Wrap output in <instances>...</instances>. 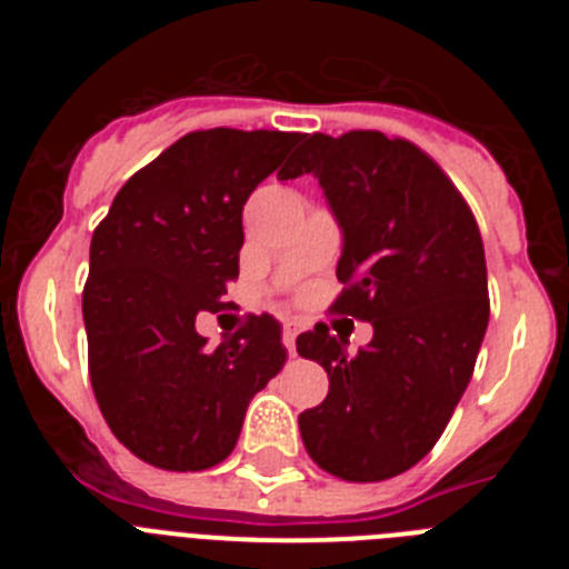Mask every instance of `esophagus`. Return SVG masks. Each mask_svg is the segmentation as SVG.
Here are the masks:
<instances>
[{
	"mask_svg": "<svg viewBox=\"0 0 569 569\" xmlns=\"http://www.w3.org/2000/svg\"><path fill=\"white\" fill-rule=\"evenodd\" d=\"M296 336H299V328L288 321V325H284V330H281V341H284V347H288L290 356L296 353Z\"/></svg>",
	"mask_w": 569,
	"mask_h": 569,
	"instance_id": "1",
	"label": "esophagus"
}]
</instances>
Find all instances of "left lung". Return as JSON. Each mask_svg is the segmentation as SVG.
Masks as SVG:
<instances>
[{"instance_id":"obj_1","label":"left lung","mask_w":569,"mask_h":569,"mask_svg":"<svg viewBox=\"0 0 569 569\" xmlns=\"http://www.w3.org/2000/svg\"><path fill=\"white\" fill-rule=\"evenodd\" d=\"M313 173L339 222L336 313L373 325L347 353L328 325L296 339L328 370V399L299 416L321 470L385 481L419 465L470 385L490 319L479 224L445 170L379 130L313 133L281 179Z\"/></svg>"}]
</instances>
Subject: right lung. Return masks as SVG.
Returning <instances> with one entry per match:
<instances>
[{
	"label": "right lung",
	"instance_id": "obj_1",
	"mask_svg": "<svg viewBox=\"0 0 569 569\" xmlns=\"http://www.w3.org/2000/svg\"><path fill=\"white\" fill-rule=\"evenodd\" d=\"M301 139L193 130L130 176L93 230L82 293L90 385L116 439L148 465L196 472L228 459L250 399L288 359L273 316H250L216 350L196 316L224 308L241 208Z\"/></svg>",
	"mask_w": 569,
	"mask_h": 569
}]
</instances>
